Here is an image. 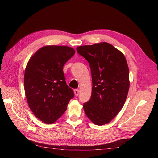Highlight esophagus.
Returning <instances> with one entry per match:
<instances>
[{
  "instance_id": "1",
  "label": "esophagus",
  "mask_w": 158,
  "mask_h": 158,
  "mask_svg": "<svg viewBox=\"0 0 158 158\" xmlns=\"http://www.w3.org/2000/svg\"><path fill=\"white\" fill-rule=\"evenodd\" d=\"M74 93L76 96H78L79 94V89H74Z\"/></svg>"
}]
</instances>
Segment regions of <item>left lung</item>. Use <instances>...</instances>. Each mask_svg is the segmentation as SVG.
<instances>
[{
  "mask_svg": "<svg viewBox=\"0 0 158 158\" xmlns=\"http://www.w3.org/2000/svg\"><path fill=\"white\" fill-rule=\"evenodd\" d=\"M88 62L92 73V91L83 104L88 118L96 125L109 123L122 109L128 93L129 69L119 50L102 42L77 48Z\"/></svg>",
  "mask_w": 158,
  "mask_h": 158,
  "instance_id": "obj_1",
  "label": "left lung"
}]
</instances>
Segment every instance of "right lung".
<instances>
[{"mask_svg": "<svg viewBox=\"0 0 158 158\" xmlns=\"http://www.w3.org/2000/svg\"><path fill=\"white\" fill-rule=\"evenodd\" d=\"M75 53V49L68 46H44L26 65V100L34 115L45 123L58 120L74 97L73 89L66 83L63 66Z\"/></svg>", "mask_w": 158, "mask_h": 158, "instance_id": "1", "label": "right lung"}]
</instances>
